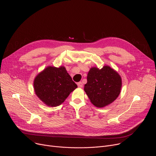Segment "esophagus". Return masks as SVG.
<instances>
[{"label":"esophagus","instance_id":"obj_1","mask_svg":"<svg viewBox=\"0 0 156 156\" xmlns=\"http://www.w3.org/2000/svg\"><path fill=\"white\" fill-rule=\"evenodd\" d=\"M77 85L79 88H82L83 87V83L81 82H78L77 83Z\"/></svg>","mask_w":156,"mask_h":156}]
</instances>
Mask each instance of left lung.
Wrapping results in <instances>:
<instances>
[{
  "label": "left lung",
  "mask_w": 156,
  "mask_h": 156,
  "mask_svg": "<svg viewBox=\"0 0 156 156\" xmlns=\"http://www.w3.org/2000/svg\"><path fill=\"white\" fill-rule=\"evenodd\" d=\"M121 87L122 79L119 73L109 66L105 65L101 69L90 68L84 90L94 106L103 108L116 100Z\"/></svg>",
  "instance_id": "left-lung-1"
}]
</instances>
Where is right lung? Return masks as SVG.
Masks as SVG:
<instances>
[{
    "instance_id": "add662e5",
    "label": "right lung",
    "mask_w": 156,
    "mask_h": 156,
    "mask_svg": "<svg viewBox=\"0 0 156 156\" xmlns=\"http://www.w3.org/2000/svg\"><path fill=\"white\" fill-rule=\"evenodd\" d=\"M77 87L63 66L58 68L48 66L40 72L34 81L36 95L50 107L60 105Z\"/></svg>"
}]
</instances>
